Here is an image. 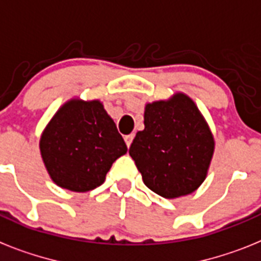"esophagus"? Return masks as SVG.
I'll use <instances>...</instances> for the list:
<instances>
[{
    "instance_id": "1",
    "label": "esophagus",
    "mask_w": 261,
    "mask_h": 261,
    "mask_svg": "<svg viewBox=\"0 0 261 261\" xmlns=\"http://www.w3.org/2000/svg\"><path fill=\"white\" fill-rule=\"evenodd\" d=\"M133 139H134V134H128L124 137V142H126L127 147H130L131 143H133Z\"/></svg>"
}]
</instances>
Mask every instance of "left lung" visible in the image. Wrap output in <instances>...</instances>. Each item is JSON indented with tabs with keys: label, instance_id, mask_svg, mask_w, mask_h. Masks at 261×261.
Returning <instances> with one entry per match:
<instances>
[{
	"label": "left lung",
	"instance_id": "8db88e82",
	"mask_svg": "<svg viewBox=\"0 0 261 261\" xmlns=\"http://www.w3.org/2000/svg\"><path fill=\"white\" fill-rule=\"evenodd\" d=\"M214 148L211 130L194 100L176 93L146 105L144 130L137 133L128 154L151 191L175 199L204 181Z\"/></svg>",
	"mask_w": 261,
	"mask_h": 261
}]
</instances>
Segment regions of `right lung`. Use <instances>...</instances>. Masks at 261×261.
<instances>
[{
  "label": "right lung",
  "instance_id": "obj_1",
  "mask_svg": "<svg viewBox=\"0 0 261 261\" xmlns=\"http://www.w3.org/2000/svg\"><path fill=\"white\" fill-rule=\"evenodd\" d=\"M50 178L70 191L99 187L127 146L99 100L71 99L46 126L39 141Z\"/></svg>",
  "mask_w": 261,
  "mask_h": 261
}]
</instances>
